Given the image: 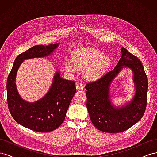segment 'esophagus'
I'll use <instances>...</instances> for the list:
<instances>
[{
  "label": "esophagus",
  "instance_id": "34e87169",
  "mask_svg": "<svg viewBox=\"0 0 157 157\" xmlns=\"http://www.w3.org/2000/svg\"><path fill=\"white\" fill-rule=\"evenodd\" d=\"M76 88L77 90H84V85L82 83H77L76 85Z\"/></svg>",
  "mask_w": 157,
  "mask_h": 157
}]
</instances>
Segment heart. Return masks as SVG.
<instances>
[{"instance_id":"1","label":"heart","mask_w":157,"mask_h":157,"mask_svg":"<svg viewBox=\"0 0 157 157\" xmlns=\"http://www.w3.org/2000/svg\"><path fill=\"white\" fill-rule=\"evenodd\" d=\"M109 56L92 48L78 49L73 52L72 60L65 63V69L69 73H75L77 69L84 70L85 77L96 80L105 72L111 65Z\"/></svg>"}]
</instances>
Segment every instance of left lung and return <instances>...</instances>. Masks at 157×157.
<instances>
[{
	"mask_svg": "<svg viewBox=\"0 0 157 157\" xmlns=\"http://www.w3.org/2000/svg\"><path fill=\"white\" fill-rule=\"evenodd\" d=\"M121 54L115 68L85 86L90 120L97 129L107 133H118L128 130L141 119L146 109L148 80L144 66L136 56L124 47L121 49ZM124 68L132 71L135 94L130 102L123 106L117 107L111 102L110 84Z\"/></svg>",
	"mask_w": 157,
	"mask_h": 157,
	"instance_id": "8db88e82",
	"label": "left lung"
}]
</instances>
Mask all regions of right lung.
I'll list each match as a JSON object with an SVG mask.
<instances>
[{
  "label": "right lung",
  "instance_id": "right-lung-1",
  "mask_svg": "<svg viewBox=\"0 0 157 157\" xmlns=\"http://www.w3.org/2000/svg\"><path fill=\"white\" fill-rule=\"evenodd\" d=\"M59 43L37 45L17 56L9 74L7 101L11 115L18 124L39 132H48L58 128L65 120L69 104L76 92L75 83L60 77L56 71L49 90L35 102H28L20 96L16 84L19 67L25 59L45 58L58 48Z\"/></svg>",
  "mask_w": 157,
  "mask_h": 157
}]
</instances>
